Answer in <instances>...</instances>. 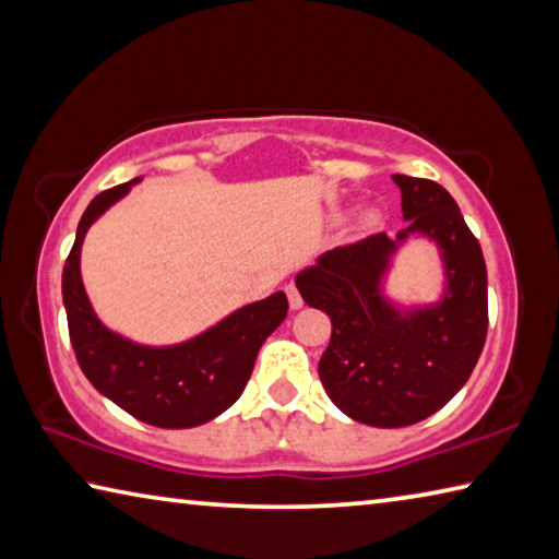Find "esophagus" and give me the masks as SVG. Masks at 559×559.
<instances>
[{
	"mask_svg": "<svg viewBox=\"0 0 559 559\" xmlns=\"http://www.w3.org/2000/svg\"><path fill=\"white\" fill-rule=\"evenodd\" d=\"M286 293H288V306H290V310H300V308H302V298H300L298 288L293 286V283H288Z\"/></svg>",
	"mask_w": 559,
	"mask_h": 559,
	"instance_id": "obj_1",
	"label": "esophagus"
}]
</instances>
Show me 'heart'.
<instances>
[{
    "label": "heart",
    "mask_w": 559,
    "mask_h": 559,
    "mask_svg": "<svg viewBox=\"0 0 559 559\" xmlns=\"http://www.w3.org/2000/svg\"><path fill=\"white\" fill-rule=\"evenodd\" d=\"M374 222H377V214L372 210H367V212L359 214L357 226H359V229H370V226H374Z\"/></svg>",
    "instance_id": "obj_1"
}]
</instances>
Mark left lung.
Segmentation results:
<instances>
[{
	"label": "left lung",
	"mask_w": 559,
	"mask_h": 559,
	"mask_svg": "<svg viewBox=\"0 0 559 559\" xmlns=\"http://www.w3.org/2000/svg\"><path fill=\"white\" fill-rule=\"evenodd\" d=\"M406 226L318 257L296 276L302 300L330 316L333 335L318 374L340 412L367 427L427 419L476 367L488 330L484 251L453 197L431 179L392 175ZM416 235L438 246L444 288L433 304L385 296L401 246Z\"/></svg>",
	"instance_id": "8db88e82"
}]
</instances>
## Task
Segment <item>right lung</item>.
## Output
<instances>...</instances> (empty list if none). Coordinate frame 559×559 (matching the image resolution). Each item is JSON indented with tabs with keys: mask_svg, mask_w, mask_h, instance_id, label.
Segmentation results:
<instances>
[{
	"mask_svg": "<svg viewBox=\"0 0 559 559\" xmlns=\"http://www.w3.org/2000/svg\"><path fill=\"white\" fill-rule=\"evenodd\" d=\"M143 177L100 192L83 212L66 259L61 293L69 335L83 374L135 419L159 429H192L239 400L257 355L288 313L286 293L246 302L200 335L175 345H145L110 330L96 316L81 276L83 239Z\"/></svg>",
	"mask_w": 559,
	"mask_h": 559,
	"instance_id": "right-lung-1",
	"label": "right lung"
}]
</instances>
